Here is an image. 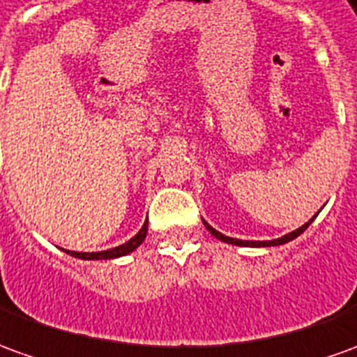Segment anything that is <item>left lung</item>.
Here are the masks:
<instances>
[{
    "label": "left lung",
    "instance_id": "1",
    "mask_svg": "<svg viewBox=\"0 0 357 357\" xmlns=\"http://www.w3.org/2000/svg\"><path fill=\"white\" fill-rule=\"evenodd\" d=\"M314 220V218H313ZM311 220V221H313ZM311 221L309 223H305V225H301L299 229H296L294 233H287V235H284V237H280V239H274V241H241V239H233V237H225L223 233H220V231H215L211 225H208L206 221H204V225H206V229L210 231L213 237H218L220 241H225V243H231V245H239V247H274V245H284V243H289L291 239H296V237H299L303 231L311 225Z\"/></svg>",
    "mask_w": 357,
    "mask_h": 357
}]
</instances>
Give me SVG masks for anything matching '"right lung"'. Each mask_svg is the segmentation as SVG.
<instances>
[{
  "label": "right lung",
  "instance_id": "1",
  "mask_svg": "<svg viewBox=\"0 0 357 357\" xmlns=\"http://www.w3.org/2000/svg\"><path fill=\"white\" fill-rule=\"evenodd\" d=\"M146 233H147V221L144 223V227L137 231L136 237H132L128 243L120 245V247H116V249L100 250V252H73V250H66V252H70L71 257H75V258H83V260H102V258L124 257V255L132 252V250L137 249V247L142 245V241L146 239Z\"/></svg>",
  "mask_w": 357,
  "mask_h": 357
}]
</instances>
